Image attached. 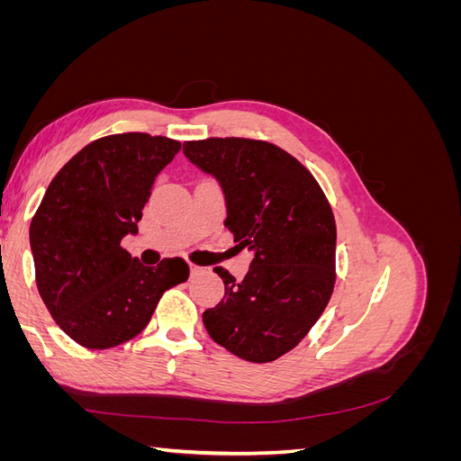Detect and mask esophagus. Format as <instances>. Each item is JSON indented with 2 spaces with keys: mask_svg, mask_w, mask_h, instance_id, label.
<instances>
[{
  "mask_svg": "<svg viewBox=\"0 0 461 461\" xmlns=\"http://www.w3.org/2000/svg\"><path fill=\"white\" fill-rule=\"evenodd\" d=\"M205 271V267H200V265H194V263H190V275L194 276V275H200V273H203Z\"/></svg>",
  "mask_w": 461,
  "mask_h": 461,
  "instance_id": "obj_1",
  "label": "esophagus"
}]
</instances>
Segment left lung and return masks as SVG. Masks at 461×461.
I'll return each instance as SVG.
<instances>
[{"label":"left lung","mask_w":461,"mask_h":461,"mask_svg":"<svg viewBox=\"0 0 461 461\" xmlns=\"http://www.w3.org/2000/svg\"><path fill=\"white\" fill-rule=\"evenodd\" d=\"M186 159L225 196V227L252 252L242 281L222 267L225 296L203 312L217 344L254 364L292 350L323 313L334 288L337 225L313 175L275 144L248 138L185 142Z\"/></svg>","instance_id":"1"}]
</instances>
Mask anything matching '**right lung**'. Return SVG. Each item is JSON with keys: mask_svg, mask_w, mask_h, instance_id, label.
Segmentation results:
<instances>
[{"mask_svg": "<svg viewBox=\"0 0 461 461\" xmlns=\"http://www.w3.org/2000/svg\"><path fill=\"white\" fill-rule=\"evenodd\" d=\"M180 142L144 132L105 136L53 176L31 222L36 285L75 342L104 350L134 339L167 288L188 278L183 258L148 267L121 248Z\"/></svg>", "mask_w": 461, "mask_h": 461, "instance_id": "obj_1", "label": "right lung"}]
</instances>
